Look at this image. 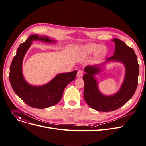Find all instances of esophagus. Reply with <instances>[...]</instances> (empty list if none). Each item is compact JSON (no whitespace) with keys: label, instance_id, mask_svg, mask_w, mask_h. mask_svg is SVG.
Masks as SVG:
<instances>
[{"label":"esophagus","instance_id":"34e87169","mask_svg":"<svg viewBox=\"0 0 146 146\" xmlns=\"http://www.w3.org/2000/svg\"><path fill=\"white\" fill-rule=\"evenodd\" d=\"M83 72L82 70H78V72H77V77H80L83 76Z\"/></svg>","mask_w":146,"mask_h":146}]
</instances>
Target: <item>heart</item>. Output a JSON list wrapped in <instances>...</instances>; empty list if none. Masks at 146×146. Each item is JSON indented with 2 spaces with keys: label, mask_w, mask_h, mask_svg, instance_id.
Instances as JSON below:
<instances>
[{
  "label": "heart",
  "mask_w": 146,
  "mask_h": 146,
  "mask_svg": "<svg viewBox=\"0 0 146 146\" xmlns=\"http://www.w3.org/2000/svg\"><path fill=\"white\" fill-rule=\"evenodd\" d=\"M98 53L100 56H104L107 52L106 47H100V45L97 44L95 43H92L87 44L85 47V51L87 53H92L96 52L97 50H98Z\"/></svg>",
  "instance_id": "obj_1"
}]
</instances>
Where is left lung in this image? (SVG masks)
Returning a JSON list of instances; mask_svg holds the SVG:
<instances>
[{
  "instance_id": "left-lung-1",
  "label": "left lung",
  "mask_w": 146,
  "mask_h": 146,
  "mask_svg": "<svg viewBox=\"0 0 146 146\" xmlns=\"http://www.w3.org/2000/svg\"><path fill=\"white\" fill-rule=\"evenodd\" d=\"M115 48L114 55L107 60L120 62L126 69L124 81L120 90L114 95L105 96L99 91L94 75L99 72L98 66H87L84 68V98L92 109L108 112L117 110L133 97L138 84L139 65L137 56L132 48L119 38H114Z\"/></svg>"
}]
</instances>
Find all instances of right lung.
<instances>
[{"mask_svg":"<svg viewBox=\"0 0 146 146\" xmlns=\"http://www.w3.org/2000/svg\"><path fill=\"white\" fill-rule=\"evenodd\" d=\"M35 40L46 42H54L47 37H38L33 35L17 49L10 67L9 80L15 93L29 106L37 109H44L56 104L62 98L66 86L74 80L77 71L57 74L48 83L40 87L29 85L24 80L22 72V64L23 57Z\"/></svg>","mask_w":146,"mask_h":146,"instance_id":"right-lung-1","label":"right lung"}]
</instances>
